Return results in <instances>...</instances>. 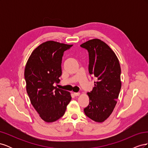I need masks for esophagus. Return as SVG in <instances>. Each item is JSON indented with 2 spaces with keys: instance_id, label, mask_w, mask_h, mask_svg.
I'll use <instances>...</instances> for the list:
<instances>
[{
  "instance_id": "obj_1",
  "label": "esophagus",
  "mask_w": 148,
  "mask_h": 148,
  "mask_svg": "<svg viewBox=\"0 0 148 148\" xmlns=\"http://www.w3.org/2000/svg\"><path fill=\"white\" fill-rule=\"evenodd\" d=\"M73 95L75 96H78L80 95V93L79 92H74Z\"/></svg>"
}]
</instances>
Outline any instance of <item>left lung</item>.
I'll return each instance as SVG.
<instances>
[{
	"label": "left lung",
	"mask_w": 148,
	"mask_h": 148,
	"mask_svg": "<svg viewBox=\"0 0 148 148\" xmlns=\"http://www.w3.org/2000/svg\"><path fill=\"white\" fill-rule=\"evenodd\" d=\"M89 52V73L97 79L88 92L89 103L84 114L96 122H103L112 113L122 86L121 68L115 52L104 41L93 39L80 45Z\"/></svg>",
	"instance_id": "8db88e82"
}]
</instances>
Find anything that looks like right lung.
I'll return each instance as SVG.
<instances>
[{
  "instance_id": "right-lung-1",
  "label": "right lung",
  "mask_w": 148,
  "mask_h": 148,
  "mask_svg": "<svg viewBox=\"0 0 148 148\" xmlns=\"http://www.w3.org/2000/svg\"><path fill=\"white\" fill-rule=\"evenodd\" d=\"M72 46L46 41L34 49L26 62V91L31 104L46 122H53L61 118L71 99L70 92L57 88L53 84L60 81L62 56Z\"/></svg>"
}]
</instances>
